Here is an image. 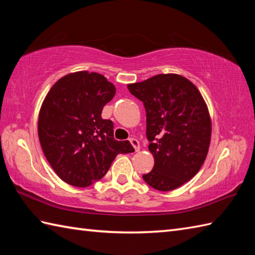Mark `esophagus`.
Masks as SVG:
<instances>
[{
	"label": "esophagus",
	"instance_id": "1",
	"mask_svg": "<svg viewBox=\"0 0 255 255\" xmlns=\"http://www.w3.org/2000/svg\"><path fill=\"white\" fill-rule=\"evenodd\" d=\"M130 143L132 144V147H133L134 151H136V152H138V151L140 150V144H139L138 140L134 139V138H131V139H130Z\"/></svg>",
	"mask_w": 255,
	"mask_h": 255
}]
</instances>
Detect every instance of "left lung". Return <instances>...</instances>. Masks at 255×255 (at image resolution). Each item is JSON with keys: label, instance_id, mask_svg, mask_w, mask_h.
Wrapping results in <instances>:
<instances>
[{"label": "left lung", "instance_id": "8db88e82", "mask_svg": "<svg viewBox=\"0 0 255 255\" xmlns=\"http://www.w3.org/2000/svg\"><path fill=\"white\" fill-rule=\"evenodd\" d=\"M127 88L143 102L147 113L154 166L143 180L158 191H173L196 175L207 156L211 138L207 104L191 81L175 73L154 75Z\"/></svg>", "mask_w": 255, "mask_h": 255}]
</instances>
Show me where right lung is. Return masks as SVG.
<instances>
[{"label":"right lung","mask_w":255,"mask_h":255,"mask_svg":"<svg viewBox=\"0 0 255 255\" xmlns=\"http://www.w3.org/2000/svg\"><path fill=\"white\" fill-rule=\"evenodd\" d=\"M116 88L100 73L78 71L59 79L48 92L38 116V138L57 175L70 185L86 187L110 170L130 142L114 139V124L102 111Z\"/></svg>","instance_id":"right-lung-1"}]
</instances>
